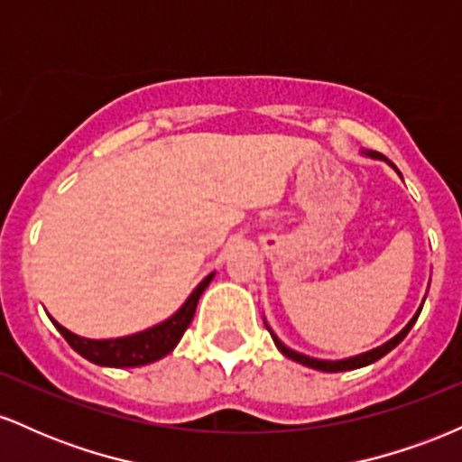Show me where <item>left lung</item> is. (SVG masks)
<instances>
[{
  "mask_svg": "<svg viewBox=\"0 0 462 462\" xmlns=\"http://www.w3.org/2000/svg\"><path fill=\"white\" fill-rule=\"evenodd\" d=\"M367 153V156H371V158H383V161H386V158L383 156V153H378V152H365ZM389 162V161H386ZM391 167L395 169L397 171V167L393 162H389ZM421 309H423V304L419 306V310L415 312V317H412L411 321L406 323V328L404 330H402L400 334H395L393 338H391V341H386L384 346H380V347H375V349H371V352H365V354H358V356H352V358H346V360H317V358H310V356H304V354H298V352H293V349H289L284 346L282 341H280L278 337H275V334L272 332V337H273V343H275V347L280 349V352L284 354L286 358H291V360H295V363H301V365H306V367H312V369H319V371H330V374H334V371H349V369H358V367H367V365H371V363H375V360H380L383 356H386V354L391 352V349L393 347H397L400 346L402 341H404L406 338V334L411 332V328L415 326V321H417V317H419V312H421ZM269 328V326H267Z\"/></svg>",
  "mask_w": 462,
  "mask_h": 462,
  "instance_id": "8db88e82",
  "label": "left lung"
}]
</instances>
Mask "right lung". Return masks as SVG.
Masks as SVG:
<instances>
[{
  "label": "right lung",
  "mask_w": 462,
  "mask_h": 462,
  "mask_svg": "<svg viewBox=\"0 0 462 462\" xmlns=\"http://www.w3.org/2000/svg\"><path fill=\"white\" fill-rule=\"evenodd\" d=\"M213 275L215 273H210L201 280L198 289L189 295V300L184 301L182 309H180L176 315L169 317L167 321L158 323V326L150 328V330L132 334V337L93 341V338H84L69 332L67 328H62L60 323L54 319L51 321H54L58 332L67 338L69 346L76 349L79 356L91 360V363L102 365V367H141V365H150L153 360L167 356V354L178 346L184 330L189 328V323L193 321L198 301L206 286L213 280Z\"/></svg>",
  "instance_id": "obj_1"
}]
</instances>
